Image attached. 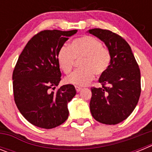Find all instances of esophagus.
Wrapping results in <instances>:
<instances>
[{"instance_id": "1", "label": "esophagus", "mask_w": 152, "mask_h": 152, "mask_svg": "<svg viewBox=\"0 0 152 152\" xmlns=\"http://www.w3.org/2000/svg\"><path fill=\"white\" fill-rule=\"evenodd\" d=\"M75 89H76V91H77V92H80L82 88H80V87H77V86H76V87H75Z\"/></svg>"}]
</instances>
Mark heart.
Instances as JSON below:
<instances>
[{
  "mask_svg": "<svg viewBox=\"0 0 152 152\" xmlns=\"http://www.w3.org/2000/svg\"><path fill=\"white\" fill-rule=\"evenodd\" d=\"M57 59L65 74L72 71L75 59H80V69L72 72L64 80L67 84L82 87L92 80L94 74L100 76L107 71L110 64L111 55L100 40L84 36L74 40L70 47L62 45L58 52Z\"/></svg>",
  "mask_w": 152,
  "mask_h": 152,
  "instance_id": "b5f03b06",
  "label": "heart"
}]
</instances>
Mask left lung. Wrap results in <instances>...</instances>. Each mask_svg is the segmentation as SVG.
Listing matches in <instances>:
<instances>
[{"instance_id":"obj_1","label":"left lung","mask_w":152,"mask_h":152,"mask_svg":"<svg viewBox=\"0 0 152 152\" xmlns=\"http://www.w3.org/2000/svg\"><path fill=\"white\" fill-rule=\"evenodd\" d=\"M88 33L103 42L111 55L109 68L99 79L102 88H91V115L103 124H118L129 116L139 102L140 70L131 47L121 36L99 28Z\"/></svg>"}]
</instances>
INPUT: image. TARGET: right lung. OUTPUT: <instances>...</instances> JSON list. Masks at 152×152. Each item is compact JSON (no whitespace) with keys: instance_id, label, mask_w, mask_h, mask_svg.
<instances>
[{"instance_id":"obj_1","label":"right lung","mask_w":152,"mask_h":152,"mask_svg":"<svg viewBox=\"0 0 152 152\" xmlns=\"http://www.w3.org/2000/svg\"><path fill=\"white\" fill-rule=\"evenodd\" d=\"M77 29L42 31L26 45L13 72L16 105L28 122L42 129L60 126L68 117V103L76 94L72 84L52 91L61 80L59 49Z\"/></svg>"}]
</instances>
